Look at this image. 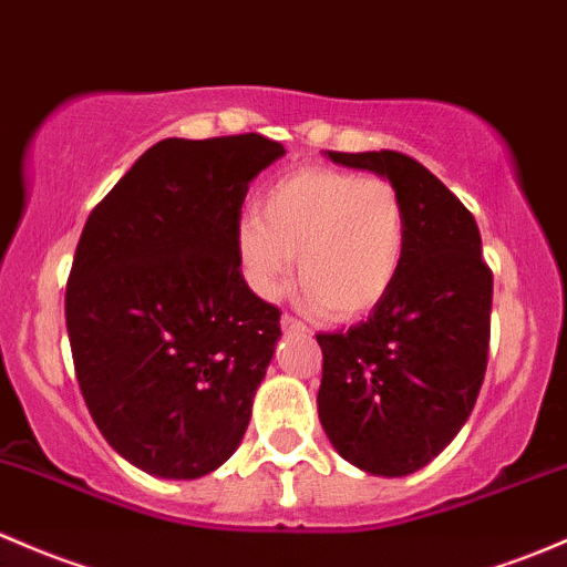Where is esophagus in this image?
Listing matches in <instances>:
<instances>
[{"label": "esophagus", "mask_w": 567, "mask_h": 567, "mask_svg": "<svg viewBox=\"0 0 567 567\" xmlns=\"http://www.w3.org/2000/svg\"><path fill=\"white\" fill-rule=\"evenodd\" d=\"M279 326H282L285 333H307V331H309L307 326L301 323V320L290 318V315H282V320H279Z\"/></svg>", "instance_id": "1"}]
</instances>
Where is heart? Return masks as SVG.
Masks as SVG:
<instances>
[{
	"instance_id": "heart-1",
	"label": "heart",
	"mask_w": 567,
	"mask_h": 567,
	"mask_svg": "<svg viewBox=\"0 0 567 567\" xmlns=\"http://www.w3.org/2000/svg\"><path fill=\"white\" fill-rule=\"evenodd\" d=\"M408 249V208L385 178L301 168L264 193L260 214L236 225V260L260 299H277L293 274L303 301L350 323L391 293Z\"/></svg>"
}]
</instances>
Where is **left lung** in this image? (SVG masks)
Listing matches in <instances>:
<instances>
[{
	"mask_svg": "<svg viewBox=\"0 0 567 567\" xmlns=\"http://www.w3.org/2000/svg\"><path fill=\"white\" fill-rule=\"evenodd\" d=\"M389 178L408 208V249L367 323L318 333V415L331 445L363 473L426 467L470 419L486 372L492 271L475 217L432 171L399 152H326Z\"/></svg>",
	"mask_w": 567,
	"mask_h": 567,
	"instance_id": "8db88e82",
	"label": "left lung"
}]
</instances>
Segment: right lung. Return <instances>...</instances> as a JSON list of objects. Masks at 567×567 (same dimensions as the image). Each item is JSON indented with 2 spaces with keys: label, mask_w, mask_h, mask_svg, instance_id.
Segmentation results:
<instances>
[{
  "label": "right lung",
  "mask_w": 567,
  "mask_h": 567,
  "mask_svg": "<svg viewBox=\"0 0 567 567\" xmlns=\"http://www.w3.org/2000/svg\"><path fill=\"white\" fill-rule=\"evenodd\" d=\"M285 146L264 135L165 138L89 214L64 293L83 402L118 456L193 481L228 462L279 337L238 271L249 182Z\"/></svg>",
  "instance_id": "1"
}]
</instances>
